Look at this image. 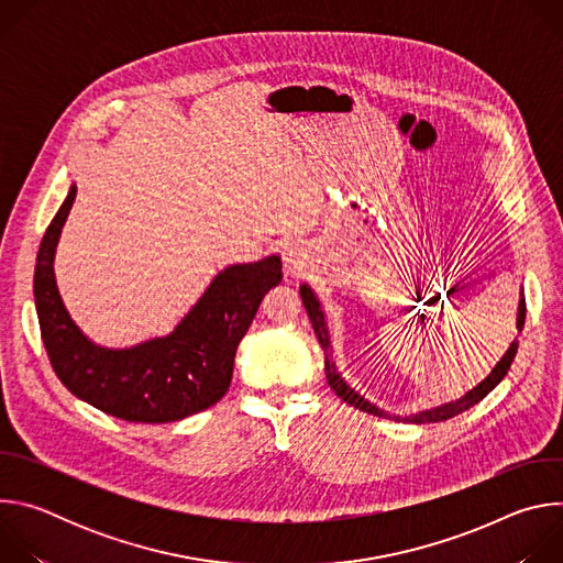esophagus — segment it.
Wrapping results in <instances>:
<instances>
[{
  "mask_svg": "<svg viewBox=\"0 0 563 563\" xmlns=\"http://www.w3.org/2000/svg\"><path fill=\"white\" fill-rule=\"evenodd\" d=\"M283 265L287 274H300L307 267V254L298 245L283 247Z\"/></svg>",
  "mask_w": 563,
  "mask_h": 563,
  "instance_id": "1",
  "label": "esophagus"
}]
</instances>
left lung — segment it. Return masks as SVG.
I'll return each mask as SVG.
<instances>
[{
	"instance_id": "8db88e82",
	"label": "left lung",
	"mask_w": 563,
	"mask_h": 563,
	"mask_svg": "<svg viewBox=\"0 0 563 563\" xmlns=\"http://www.w3.org/2000/svg\"><path fill=\"white\" fill-rule=\"evenodd\" d=\"M300 298H302V305H305V309H307V313H309V320H311L313 332H316V336H318V343H320V347L325 350V374H328L330 387L345 400V404H350V406H354V408H358V410H363V412H369V415H374V417H385V419H387L389 415H385V412H380L378 408H374L372 404H367V400H365L363 396H358L352 387H347L345 380L336 374V367H334V363H332V345H330V336H328L325 316H323V311H320V305H318L313 291H311L307 285L300 287ZM523 320H526V298L521 296V300H519V318H517V330H519V332L523 330ZM517 347H519V336L510 343V350H508V352L504 354V358L495 365V369L490 372V376H488L486 380H481V383H478L472 391H467L463 398L454 400V404H448V406H441V408H434V410L415 415V417H406V421H408V423H439V421H448V419H452V417H456V415L470 410L472 406L478 404V400H484V398L504 380V376L508 374V369H510V365H512V361H515Z\"/></svg>"
}]
</instances>
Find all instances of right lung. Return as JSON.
Wrapping results in <instances>:
<instances>
[{
	"instance_id": "obj_1",
	"label": "right lung",
	"mask_w": 563,
	"mask_h": 563,
	"mask_svg": "<svg viewBox=\"0 0 563 563\" xmlns=\"http://www.w3.org/2000/svg\"><path fill=\"white\" fill-rule=\"evenodd\" d=\"M73 200L75 187L42 238L33 283L42 341L57 378L77 398L131 423H172L216 406L229 389L238 343L265 294L283 280L280 258L224 269L167 339L102 350L75 328L53 276L55 245Z\"/></svg>"
}]
</instances>
